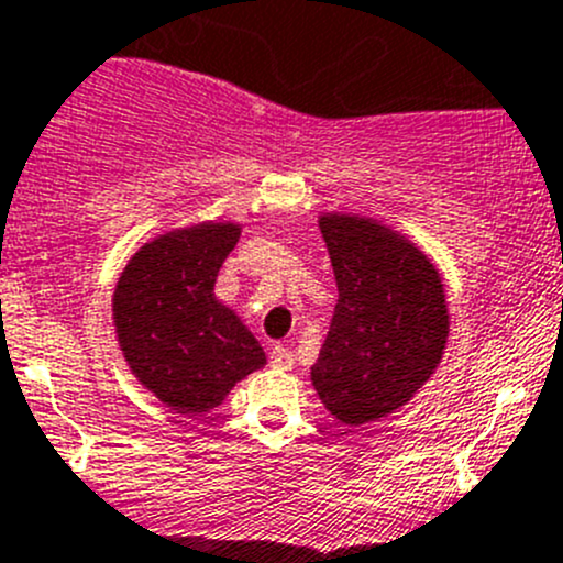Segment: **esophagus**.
Returning <instances> with one entry per match:
<instances>
[{"instance_id": "1", "label": "esophagus", "mask_w": 563, "mask_h": 563, "mask_svg": "<svg viewBox=\"0 0 563 563\" xmlns=\"http://www.w3.org/2000/svg\"><path fill=\"white\" fill-rule=\"evenodd\" d=\"M294 352L291 349H286V346H272V352H269V363H272V368H280V371H291L294 368Z\"/></svg>"}]
</instances>
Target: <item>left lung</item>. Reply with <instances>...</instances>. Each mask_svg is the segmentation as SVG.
<instances>
[{"label": "left lung", "instance_id": "8db88e82", "mask_svg": "<svg viewBox=\"0 0 563 563\" xmlns=\"http://www.w3.org/2000/svg\"><path fill=\"white\" fill-rule=\"evenodd\" d=\"M338 305L310 382L346 427L404 407L449 343L443 277L407 236L354 214H321Z\"/></svg>", "mask_w": 563, "mask_h": 563}]
</instances>
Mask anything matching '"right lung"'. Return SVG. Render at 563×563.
<instances>
[{"label": "right lung", "instance_id": "1", "mask_svg": "<svg viewBox=\"0 0 563 563\" xmlns=\"http://www.w3.org/2000/svg\"><path fill=\"white\" fill-rule=\"evenodd\" d=\"M239 233L236 222L162 233L131 255L114 286V332L131 374L181 415L220 407L236 382L266 365L253 332L214 297Z\"/></svg>", "mask_w": 563, "mask_h": 563}]
</instances>
